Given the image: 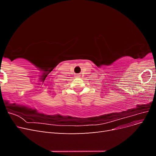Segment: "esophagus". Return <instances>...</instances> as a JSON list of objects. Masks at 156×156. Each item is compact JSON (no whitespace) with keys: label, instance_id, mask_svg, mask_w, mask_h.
<instances>
[{"label":"esophagus","instance_id":"1","mask_svg":"<svg viewBox=\"0 0 156 156\" xmlns=\"http://www.w3.org/2000/svg\"><path fill=\"white\" fill-rule=\"evenodd\" d=\"M75 76H76V77H79V75H75Z\"/></svg>","mask_w":156,"mask_h":156}]
</instances>
